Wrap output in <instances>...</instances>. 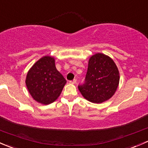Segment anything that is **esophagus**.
<instances>
[{
    "instance_id": "esophagus-1",
    "label": "esophagus",
    "mask_w": 148,
    "mask_h": 148,
    "mask_svg": "<svg viewBox=\"0 0 148 148\" xmlns=\"http://www.w3.org/2000/svg\"><path fill=\"white\" fill-rule=\"evenodd\" d=\"M76 82H77V79H74L72 80V81L69 82L70 84H76Z\"/></svg>"
}]
</instances>
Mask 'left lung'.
<instances>
[{"label":"left lung","instance_id":"obj_1","mask_svg":"<svg viewBox=\"0 0 148 148\" xmlns=\"http://www.w3.org/2000/svg\"><path fill=\"white\" fill-rule=\"evenodd\" d=\"M119 82L120 73L114 61L107 55L97 53L89 59L84 83L78 88L85 99L99 104L114 95Z\"/></svg>","mask_w":148,"mask_h":148}]
</instances>
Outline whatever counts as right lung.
I'll return each instance as SVG.
<instances>
[{"mask_svg": "<svg viewBox=\"0 0 148 148\" xmlns=\"http://www.w3.org/2000/svg\"><path fill=\"white\" fill-rule=\"evenodd\" d=\"M66 80L56 69L55 59L50 56L41 58L28 71L26 84L34 100L49 104L56 100Z\"/></svg>", "mask_w": 148, "mask_h": 148, "instance_id": "obj_1", "label": "right lung"}]
</instances>
